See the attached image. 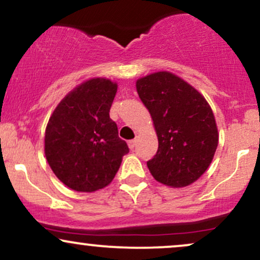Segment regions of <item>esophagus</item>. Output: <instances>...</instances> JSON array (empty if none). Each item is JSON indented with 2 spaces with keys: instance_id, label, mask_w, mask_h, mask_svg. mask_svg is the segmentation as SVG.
Listing matches in <instances>:
<instances>
[{
  "instance_id": "1",
  "label": "esophagus",
  "mask_w": 260,
  "mask_h": 260,
  "mask_svg": "<svg viewBox=\"0 0 260 260\" xmlns=\"http://www.w3.org/2000/svg\"><path fill=\"white\" fill-rule=\"evenodd\" d=\"M136 143H137L136 139H132V140H129V142H128V147H129L131 150H132V149H134V147H136Z\"/></svg>"
}]
</instances>
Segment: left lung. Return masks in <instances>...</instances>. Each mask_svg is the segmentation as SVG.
<instances>
[{
	"mask_svg": "<svg viewBox=\"0 0 260 260\" xmlns=\"http://www.w3.org/2000/svg\"><path fill=\"white\" fill-rule=\"evenodd\" d=\"M137 91L150 112L159 140L149 171L160 183L189 186L207 171L219 142L215 117L199 91L170 72L137 80Z\"/></svg>",
	"mask_w": 260,
	"mask_h": 260,
	"instance_id": "obj_1",
	"label": "left lung"
}]
</instances>
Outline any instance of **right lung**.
I'll use <instances>...</instances> for the list:
<instances>
[{
    "instance_id": "1",
    "label": "right lung",
    "mask_w": 260,
    "mask_h": 260,
    "mask_svg": "<svg viewBox=\"0 0 260 260\" xmlns=\"http://www.w3.org/2000/svg\"><path fill=\"white\" fill-rule=\"evenodd\" d=\"M117 84L94 78L58 104L45 132V156L53 174L77 192L106 187L120 169L127 143L110 118Z\"/></svg>"
}]
</instances>
